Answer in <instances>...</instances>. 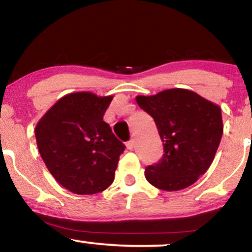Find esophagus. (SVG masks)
I'll return each instance as SVG.
<instances>
[{
    "instance_id": "1",
    "label": "esophagus",
    "mask_w": 252,
    "mask_h": 252,
    "mask_svg": "<svg viewBox=\"0 0 252 252\" xmlns=\"http://www.w3.org/2000/svg\"><path fill=\"white\" fill-rule=\"evenodd\" d=\"M126 149H128V150H132V149H134V147H135V142H134V140H130V141H128V142L126 143Z\"/></svg>"
}]
</instances>
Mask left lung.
<instances>
[{"label":"left lung","mask_w":252,"mask_h":252,"mask_svg":"<svg viewBox=\"0 0 252 252\" xmlns=\"http://www.w3.org/2000/svg\"><path fill=\"white\" fill-rule=\"evenodd\" d=\"M141 109L154 118L163 142V156L144 170L150 185L163 190L190 186L210 168L220 143L219 105L186 89H168L137 96Z\"/></svg>","instance_id":"left-lung-1"}]
</instances>
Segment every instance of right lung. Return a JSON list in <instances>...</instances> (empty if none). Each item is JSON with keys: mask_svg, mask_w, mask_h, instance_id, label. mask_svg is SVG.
<instances>
[{"mask_svg": "<svg viewBox=\"0 0 252 252\" xmlns=\"http://www.w3.org/2000/svg\"><path fill=\"white\" fill-rule=\"evenodd\" d=\"M112 98L89 91L68 94L36 124V144L43 162L72 193L96 194L114 181L126 147L103 121Z\"/></svg>", "mask_w": 252, "mask_h": 252, "instance_id": "1", "label": "right lung"}]
</instances>
